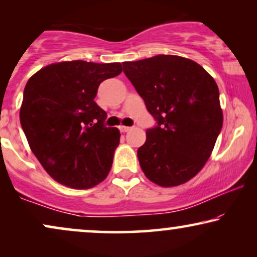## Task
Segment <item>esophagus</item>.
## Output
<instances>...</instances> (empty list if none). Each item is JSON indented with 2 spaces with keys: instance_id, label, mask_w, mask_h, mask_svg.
Returning a JSON list of instances; mask_svg holds the SVG:
<instances>
[{
  "instance_id": "esophagus-1",
  "label": "esophagus",
  "mask_w": 257,
  "mask_h": 257,
  "mask_svg": "<svg viewBox=\"0 0 257 257\" xmlns=\"http://www.w3.org/2000/svg\"><path fill=\"white\" fill-rule=\"evenodd\" d=\"M119 130H120V132H127V131H130V130H131V127H128V126H119Z\"/></svg>"
}]
</instances>
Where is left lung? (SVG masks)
I'll return each mask as SVG.
<instances>
[{"mask_svg":"<svg viewBox=\"0 0 257 257\" xmlns=\"http://www.w3.org/2000/svg\"><path fill=\"white\" fill-rule=\"evenodd\" d=\"M122 66L157 121L137 152L140 167L161 187L185 184L205 166L222 128L215 80L198 63L174 55Z\"/></svg>","mask_w":257,"mask_h":257,"instance_id":"8db88e82","label":"left lung"}]
</instances>
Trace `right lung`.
Segmentation results:
<instances>
[{
  "mask_svg": "<svg viewBox=\"0 0 257 257\" xmlns=\"http://www.w3.org/2000/svg\"><path fill=\"white\" fill-rule=\"evenodd\" d=\"M122 71L120 63L50 64L28 80L20 120L35 157L59 184L91 188L107 177L120 132L104 125L98 86Z\"/></svg>",
  "mask_w": 257,
  "mask_h": 257,
  "instance_id": "1",
  "label": "right lung"
}]
</instances>
